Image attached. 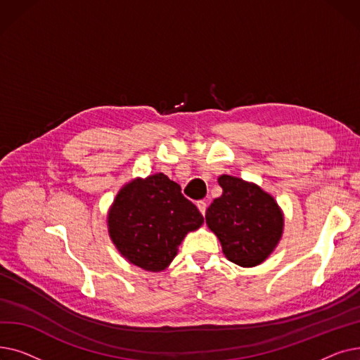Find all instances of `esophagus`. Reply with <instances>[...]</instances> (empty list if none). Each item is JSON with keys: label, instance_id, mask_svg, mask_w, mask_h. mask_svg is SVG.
I'll return each mask as SVG.
<instances>
[{"label": "esophagus", "instance_id": "34e87169", "mask_svg": "<svg viewBox=\"0 0 360 360\" xmlns=\"http://www.w3.org/2000/svg\"><path fill=\"white\" fill-rule=\"evenodd\" d=\"M197 207H198L200 213L204 216V214H205V210H207V202H205V201H198V202H197Z\"/></svg>", "mask_w": 360, "mask_h": 360}]
</instances>
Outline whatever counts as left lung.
<instances>
[{
  "mask_svg": "<svg viewBox=\"0 0 360 360\" xmlns=\"http://www.w3.org/2000/svg\"><path fill=\"white\" fill-rule=\"evenodd\" d=\"M223 194L205 212V223L221 243L223 254L240 267L266 259L283 232V214L271 195L239 178L221 175Z\"/></svg>",
  "mask_w": 360,
  "mask_h": 360,
  "instance_id": "1",
  "label": "left lung"
}]
</instances>
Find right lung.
<instances>
[{
  "label": "right lung",
  "mask_w": 360,
  "mask_h": 360,
  "mask_svg": "<svg viewBox=\"0 0 360 360\" xmlns=\"http://www.w3.org/2000/svg\"><path fill=\"white\" fill-rule=\"evenodd\" d=\"M202 221L195 204L163 174L125 185L108 216L109 233L118 251L148 271L165 270L185 235Z\"/></svg>",
  "instance_id": "1"
}]
</instances>
